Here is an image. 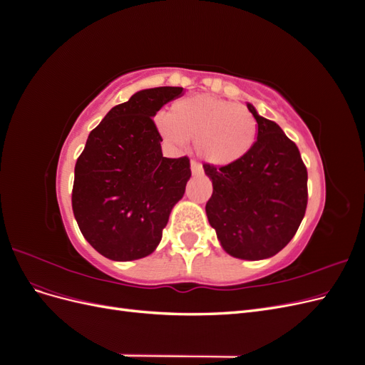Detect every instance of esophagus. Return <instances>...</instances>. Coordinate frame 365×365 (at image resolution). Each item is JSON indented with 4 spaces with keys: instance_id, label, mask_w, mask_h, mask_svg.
I'll use <instances>...</instances> for the list:
<instances>
[{
    "instance_id": "34e87169",
    "label": "esophagus",
    "mask_w": 365,
    "mask_h": 365,
    "mask_svg": "<svg viewBox=\"0 0 365 365\" xmlns=\"http://www.w3.org/2000/svg\"><path fill=\"white\" fill-rule=\"evenodd\" d=\"M190 169H192L193 175H200L202 172V165L197 163V161H192L190 163Z\"/></svg>"
}]
</instances>
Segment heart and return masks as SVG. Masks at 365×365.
Wrapping results in <instances>:
<instances>
[{"label": "heart", "mask_w": 365, "mask_h": 365, "mask_svg": "<svg viewBox=\"0 0 365 365\" xmlns=\"http://www.w3.org/2000/svg\"><path fill=\"white\" fill-rule=\"evenodd\" d=\"M160 135L176 146L195 140V152L207 164L225 168L244 158L257 138V121L245 106L212 94L175 102L155 118Z\"/></svg>", "instance_id": "obj_1"}]
</instances>
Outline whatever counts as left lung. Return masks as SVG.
Segmentation results:
<instances>
[{
	"instance_id": "left-lung-1",
	"label": "left lung",
	"mask_w": 365,
	"mask_h": 365,
	"mask_svg": "<svg viewBox=\"0 0 365 365\" xmlns=\"http://www.w3.org/2000/svg\"><path fill=\"white\" fill-rule=\"evenodd\" d=\"M247 106L257 121V140L237 163L219 169L204 165L213 184L205 213L230 256L263 260L288 245L302 224L307 170L282 128Z\"/></svg>"
}]
</instances>
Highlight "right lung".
<instances>
[{
  "label": "right lung",
  "instance_id": "add662e5",
  "mask_svg": "<svg viewBox=\"0 0 365 365\" xmlns=\"http://www.w3.org/2000/svg\"><path fill=\"white\" fill-rule=\"evenodd\" d=\"M181 86L141 90L114 106L88 135L74 168L73 213L102 256L128 262L158 247L172 208L190 180L187 157L165 158L153 117Z\"/></svg>",
  "mask_w": 365,
  "mask_h": 365
}]
</instances>
